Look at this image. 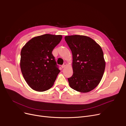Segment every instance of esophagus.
<instances>
[{
	"mask_svg": "<svg viewBox=\"0 0 126 126\" xmlns=\"http://www.w3.org/2000/svg\"><path fill=\"white\" fill-rule=\"evenodd\" d=\"M66 65H67V63L65 62V63H64V64L62 65H61V67L62 68H64Z\"/></svg>",
	"mask_w": 126,
	"mask_h": 126,
	"instance_id": "obj_1",
	"label": "esophagus"
}]
</instances>
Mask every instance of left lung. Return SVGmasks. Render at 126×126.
Wrapping results in <instances>:
<instances>
[{
    "label": "left lung",
    "mask_w": 126,
    "mask_h": 126,
    "mask_svg": "<svg viewBox=\"0 0 126 126\" xmlns=\"http://www.w3.org/2000/svg\"><path fill=\"white\" fill-rule=\"evenodd\" d=\"M72 54L73 75L68 78L70 87L88 92L100 83L105 68L101 46L91 38L81 35L65 37Z\"/></svg>",
    "instance_id": "1"
}]
</instances>
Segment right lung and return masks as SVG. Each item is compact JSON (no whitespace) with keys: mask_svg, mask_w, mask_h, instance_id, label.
I'll return each instance as SVG.
<instances>
[{"mask_svg":"<svg viewBox=\"0 0 126 126\" xmlns=\"http://www.w3.org/2000/svg\"><path fill=\"white\" fill-rule=\"evenodd\" d=\"M62 38L61 35L44 34L32 38L22 47L21 70L33 90L44 91L54 85L60 70L52 51Z\"/></svg>","mask_w":126,"mask_h":126,"instance_id":"right-lung-1","label":"right lung"}]
</instances>
